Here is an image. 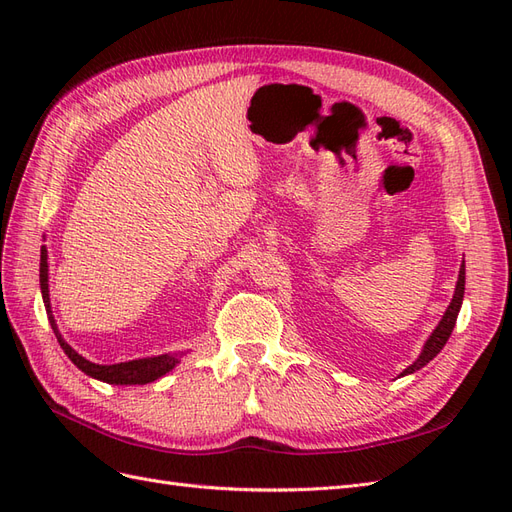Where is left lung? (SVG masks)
I'll use <instances>...</instances> for the list:
<instances>
[{
  "label": "left lung",
  "instance_id": "8db88e82",
  "mask_svg": "<svg viewBox=\"0 0 512 512\" xmlns=\"http://www.w3.org/2000/svg\"><path fill=\"white\" fill-rule=\"evenodd\" d=\"M463 290H466V265H461V269H459V280H457V288H455V297H453L451 305H448L446 314L442 316V320H440V324L436 327V331H433L431 337L427 339V344H425L421 356H418V359H416L408 369H404V374H401V376L414 374L416 369L425 367V365L433 359V356H436V354L444 348V344L448 342V337H451V333H453V329H455L457 314H459L461 301H463Z\"/></svg>",
  "mask_w": 512,
  "mask_h": 512
}]
</instances>
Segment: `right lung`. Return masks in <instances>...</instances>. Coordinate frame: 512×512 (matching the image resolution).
Wrapping results in <instances>:
<instances>
[{"label": "right lung", "instance_id": "1", "mask_svg": "<svg viewBox=\"0 0 512 512\" xmlns=\"http://www.w3.org/2000/svg\"><path fill=\"white\" fill-rule=\"evenodd\" d=\"M40 288H42L44 305H46V314H49L51 327H53V333L57 337L61 350H64L68 354V359L81 371H85L87 376L102 380V382H108V384H147V382L162 378L166 371H170L179 363L177 356H170V354L151 356V359H138V361H128V363H115V365H96V363L83 359V356L76 350H72L66 344V339L59 335L57 324L53 320L51 305H49V265H46V250H44V247L40 252Z\"/></svg>", "mask_w": 512, "mask_h": 512}]
</instances>
